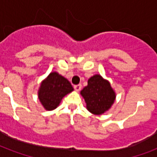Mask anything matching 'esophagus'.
<instances>
[{"mask_svg": "<svg viewBox=\"0 0 157 157\" xmlns=\"http://www.w3.org/2000/svg\"><path fill=\"white\" fill-rule=\"evenodd\" d=\"M74 89H75V90H76V91L81 90V84H79V85H76V86H74Z\"/></svg>", "mask_w": 157, "mask_h": 157, "instance_id": "obj_1", "label": "esophagus"}]
</instances>
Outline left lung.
Returning <instances> with one entry per match:
<instances>
[{
	"mask_svg": "<svg viewBox=\"0 0 157 157\" xmlns=\"http://www.w3.org/2000/svg\"><path fill=\"white\" fill-rule=\"evenodd\" d=\"M85 98L87 109L93 114L101 115L113 104L116 94L107 81L99 75L88 80V86L81 91Z\"/></svg>",
	"mask_w": 157,
	"mask_h": 157,
	"instance_id": "8db88e82",
	"label": "left lung"
}]
</instances>
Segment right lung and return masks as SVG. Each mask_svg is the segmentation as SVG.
I'll return each mask as SVG.
<instances>
[{
	"label": "right lung",
	"instance_id": "right-lung-1",
	"mask_svg": "<svg viewBox=\"0 0 157 157\" xmlns=\"http://www.w3.org/2000/svg\"><path fill=\"white\" fill-rule=\"evenodd\" d=\"M73 90L71 83L57 72H51L40 85L38 97L48 111L55 109L64 96Z\"/></svg>",
	"mask_w": 157,
	"mask_h": 157
}]
</instances>
